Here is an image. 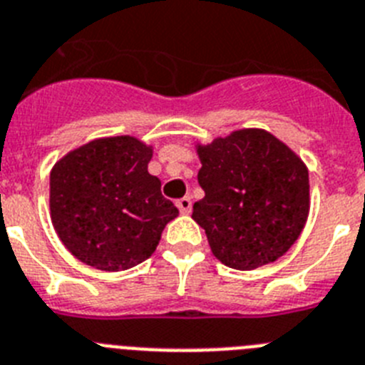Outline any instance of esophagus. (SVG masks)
<instances>
[{"mask_svg": "<svg viewBox=\"0 0 365 365\" xmlns=\"http://www.w3.org/2000/svg\"><path fill=\"white\" fill-rule=\"evenodd\" d=\"M176 205H178L180 213H183V215L191 213L192 202H191V198H189V196H183V198H180V200L176 202Z\"/></svg>", "mask_w": 365, "mask_h": 365, "instance_id": "34e87169", "label": "esophagus"}]
</instances>
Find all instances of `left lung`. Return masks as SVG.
Segmentation results:
<instances>
[{
  "label": "left lung",
  "mask_w": 365,
  "mask_h": 365,
  "mask_svg": "<svg viewBox=\"0 0 365 365\" xmlns=\"http://www.w3.org/2000/svg\"><path fill=\"white\" fill-rule=\"evenodd\" d=\"M198 183L205 196L192 218L215 257L235 270H255L290 250L309 217V170L277 138L237 130L198 145Z\"/></svg>",
  "instance_id": "8db88e82"
}]
</instances>
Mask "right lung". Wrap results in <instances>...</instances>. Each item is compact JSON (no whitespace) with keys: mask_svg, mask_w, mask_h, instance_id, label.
Segmentation results:
<instances>
[{"mask_svg":"<svg viewBox=\"0 0 365 365\" xmlns=\"http://www.w3.org/2000/svg\"><path fill=\"white\" fill-rule=\"evenodd\" d=\"M152 147L130 135L75 148L51 170V220L66 248L104 272L128 270L156 250L178 209L148 174Z\"/></svg>","mask_w":365,"mask_h":365,"instance_id":"obj_1","label":"right lung"}]
</instances>
